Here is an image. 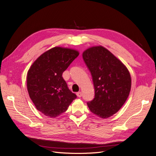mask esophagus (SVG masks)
<instances>
[{"label": "esophagus", "instance_id": "obj_1", "mask_svg": "<svg viewBox=\"0 0 156 156\" xmlns=\"http://www.w3.org/2000/svg\"><path fill=\"white\" fill-rule=\"evenodd\" d=\"M77 97H79V98H81V97L82 96V92H77Z\"/></svg>", "mask_w": 156, "mask_h": 156}]
</instances>
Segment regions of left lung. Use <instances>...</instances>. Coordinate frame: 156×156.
I'll return each mask as SVG.
<instances>
[{"label": "left lung", "instance_id": "1", "mask_svg": "<svg viewBox=\"0 0 156 156\" xmlns=\"http://www.w3.org/2000/svg\"><path fill=\"white\" fill-rule=\"evenodd\" d=\"M83 58L92 76L95 96L87 105L101 119L112 116L124 104L130 92L128 69L120 60L102 46L84 51Z\"/></svg>", "mask_w": 156, "mask_h": 156}]
</instances>
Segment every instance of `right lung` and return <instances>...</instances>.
<instances>
[{
    "instance_id": "add662e5",
    "label": "right lung",
    "mask_w": 156,
    "mask_h": 156,
    "mask_svg": "<svg viewBox=\"0 0 156 156\" xmlns=\"http://www.w3.org/2000/svg\"><path fill=\"white\" fill-rule=\"evenodd\" d=\"M79 55L76 50L55 47L40 55L28 71L29 96L37 110L44 115L59 116L77 98L62 75Z\"/></svg>"
}]
</instances>
